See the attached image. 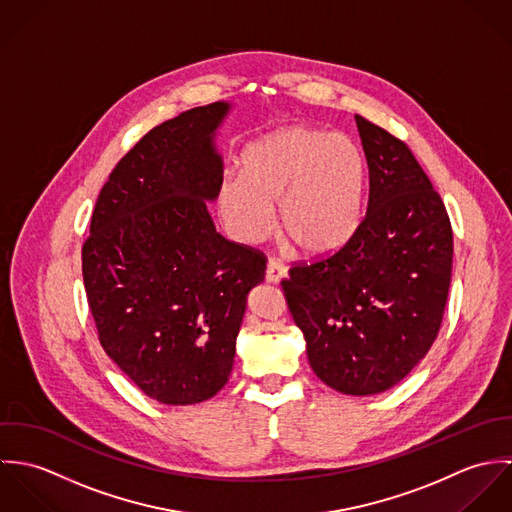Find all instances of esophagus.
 Returning <instances> with one entry per match:
<instances>
[{
  "mask_svg": "<svg viewBox=\"0 0 512 512\" xmlns=\"http://www.w3.org/2000/svg\"><path fill=\"white\" fill-rule=\"evenodd\" d=\"M284 278H288V268L282 262L270 258L268 268H266V282L268 284H280Z\"/></svg>",
  "mask_w": 512,
  "mask_h": 512,
  "instance_id": "esophagus-1",
  "label": "esophagus"
}]
</instances>
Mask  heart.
Masks as SVG:
<instances>
[{
	"mask_svg": "<svg viewBox=\"0 0 512 512\" xmlns=\"http://www.w3.org/2000/svg\"><path fill=\"white\" fill-rule=\"evenodd\" d=\"M365 157L347 136L311 126L272 132L244 149L242 175H224L219 209L246 244L268 238L280 205L284 234L307 258L349 244L363 219Z\"/></svg>",
	"mask_w": 512,
	"mask_h": 512,
	"instance_id": "b5f03b06",
	"label": "heart"
}]
</instances>
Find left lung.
<instances>
[{"instance_id":"8db88e82","label":"left lung","mask_w":512,"mask_h":512,"mask_svg":"<svg viewBox=\"0 0 512 512\" xmlns=\"http://www.w3.org/2000/svg\"><path fill=\"white\" fill-rule=\"evenodd\" d=\"M368 207L345 248L282 282L313 372L370 396L398 384L438 337L453 258L441 197L404 142L355 116Z\"/></svg>"}]
</instances>
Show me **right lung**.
<instances>
[{"label":"right lung","instance_id":"obj_1","mask_svg":"<svg viewBox=\"0 0 512 512\" xmlns=\"http://www.w3.org/2000/svg\"><path fill=\"white\" fill-rule=\"evenodd\" d=\"M230 112L215 102L155 126L102 187L82 278L106 355L167 406L213 398L232 372L250 290L266 258L217 232L222 155L215 138Z\"/></svg>","mask_w":512,"mask_h":512}]
</instances>
